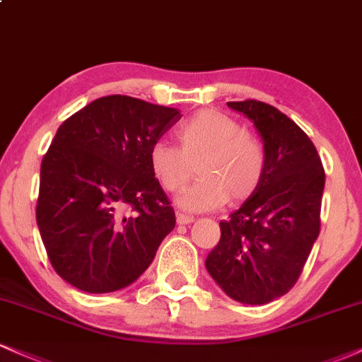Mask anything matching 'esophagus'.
<instances>
[{
    "label": "esophagus",
    "mask_w": 362,
    "mask_h": 362,
    "mask_svg": "<svg viewBox=\"0 0 362 362\" xmlns=\"http://www.w3.org/2000/svg\"><path fill=\"white\" fill-rule=\"evenodd\" d=\"M194 221V216L187 214V213H182V211H177V223L178 224H189Z\"/></svg>",
    "instance_id": "obj_1"
}]
</instances>
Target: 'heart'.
<instances>
[{
  "label": "heart",
  "mask_w": 362,
  "mask_h": 362,
  "mask_svg": "<svg viewBox=\"0 0 362 362\" xmlns=\"http://www.w3.org/2000/svg\"><path fill=\"white\" fill-rule=\"evenodd\" d=\"M178 148L156 141L149 148V167L167 192H178L194 175L199 178L178 197L190 211H207L243 202L257 192L267 168V151L255 132L219 110L190 115L175 129Z\"/></svg>",
  "instance_id": "heart-1"
}]
</instances>
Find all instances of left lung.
I'll return each instance as SVG.
<instances>
[{"label":"left lung","mask_w":362,"mask_h":362,"mask_svg":"<svg viewBox=\"0 0 362 362\" xmlns=\"http://www.w3.org/2000/svg\"><path fill=\"white\" fill-rule=\"evenodd\" d=\"M228 107L259 129L267 168L257 192L219 223L221 238L206 267L230 298L265 305L296 284L318 238L325 170L306 132L276 107L259 100Z\"/></svg>","instance_id":"left-lung-1"}]
</instances>
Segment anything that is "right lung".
Returning a JSON list of instances; mask_svg holds the SVG:
<instances>
[{
    "label": "right lung",
    "mask_w": 362,
    "mask_h": 362,
    "mask_svg": "<svg viewBox=\"0 0 362 362\" xmlns=\"http://www.w3.org/2000/svg\"><path fill=\"white\" fill-rule=\"evenodd\" d=\"M180 117L109 95L57 129L40 165L35 218L52 269L74 288L103 294L132 284L175 228L149 148Z\"/></svg>",
    "instance_id": "obj_1"
}]
</instances>
